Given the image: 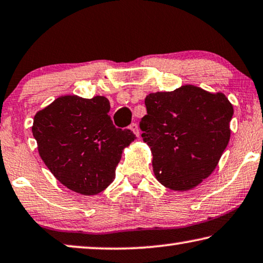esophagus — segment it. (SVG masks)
Listing matches in <instances>:
<instances>
[{"instance_id":"34e87169","label":"esophagus","mask_w":263,"mask_h":263,"mask_svg":"<svg viewBox=\"0 0 263 263\" xmlns=\"http://www.w3.org/2000/svg\"><path fill=\"white\" fill-rule=\"evenodd\" d=\"M130 130L133 131V133H135V135H136L137 137L139 136V127H138V125H137L136 123H132V124L130 125Z\"/></svg>"}]
</instances>
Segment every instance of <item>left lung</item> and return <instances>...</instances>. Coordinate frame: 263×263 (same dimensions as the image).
<instances>
[{
	"mask_svg": "<svg viewBox=\"0 0 263 263\" xmlns=\"http://www.w3.org/2000/svg\"><path fill=\"white\" fill-rule=\"evenodd\" d=\"M141 137L152 151L158 181L173 191L198 186L213 172L227 147L233 105L221 92L194 85L149 93Z\"/></svg>",
	"mask_w": 263,
	"mask_h": 263,
	"instance_id": "1",
	"label": "left lung"
}]
</instances>
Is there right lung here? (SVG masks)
I'll use <instances>...</instances> for the list:
<instances>
[{
  "label": "right lung",
  "instance_id": "add662e5",
  "mask_svg": "<svg viewBox=\"0 0 263 263\" xmlns=\"http://www.w3.org/2000/svg\"><path fill=\"white\" fill-rule=\"evenodd\" d=\"M103 96H62L35 115L32 135L42 160L61 184L79 194L105 190L124 147L136 138L128 128L115 126Z\"/></svg>",
  "mask_w": 263,
  "mask_h": 263
}]
</instances>
